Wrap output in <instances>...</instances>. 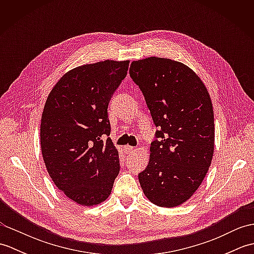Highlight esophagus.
Segmentation results:
<instances>
[{
  "mask_svg": "<svg viewBox=\"0 0 254 254\" xmlns=\"http://www.w3.org/2000/svg\"><path fill=\"white\" fill-rule=\"evenodd\" d=\"M124 150H126V153L127 154H128V153H132V152H134V150H135V147H133V146H126L124 147Z\"/></svg>",
  "mask_w": 254,
  "mask_h": 254,
  "instance_id": "34e87169",
  "label": "esophagus"
}]
</instances>
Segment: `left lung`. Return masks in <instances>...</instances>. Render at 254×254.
<instances>
[{"instance_id":"obj_1","label":"left lung","mask_w":254,"mask_h":254,"mask_svg":"<svg viewBox=\"0 0 254 254\" xmlns=\"http://www.w3.org/2000/svg\"><path fill=\"white\" fill-rule=\"evenodd\" d=\"M130 76L159 128L150 144L149 163L138 174L139 185L155 205L176 207L197 190L212 163V101L201 78L170 59L133 61Z\"/></svg>"}]
</instances>
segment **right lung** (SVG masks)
<instances>
[{
	"label": "right lung",
	"mask_w": 254,
	"mask_h": 254,
	"mask_svg": "<svg viewBox=\"0 0 254 254\" xmlns=\"http://www.w3.org/2000/svg\"><path fill=\"white\" fill-rule=\"evenodd\" d=\"M130 61L106 60L75 67L52 88L41 117L40 144L59 190L85 206L110 195L120 171L110 135L108 105Z\"/></svg>",
	"instance_id": "add662e5"
}]
</instances>
